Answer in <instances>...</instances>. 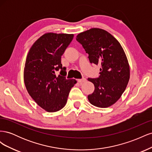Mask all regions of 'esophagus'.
<instances>
[{
    "mask_svg": "<svg viewBox=\"0 0 152 152\" xmlns=\"http://www.w3.org/2000/svg\"><path fill=\"white\" fill-rule=\"evenodd\" d=\"M78 82H79V83H83V82H85L86 81V78H82V79H78L77 80Z\"/></svg>",
    "mask_w": 152,
    "mask_h": 152,
    "instance_id": "obj_1",
    "label": "esophagus"
}]
</instances>
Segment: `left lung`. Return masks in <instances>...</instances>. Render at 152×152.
<instances>
[{"label":"left lung","mask_w":152,"mask_h":152,"mask_svg":"<svg viewBox=\"0 0 152 152\" xmlns=\"http://www.w3.org/2000/svg\"><path fill=\"white\" fill-rule=\"evenodd\" d=\"M76 40L89 54L90 63L102 66L98 78H88L95 89L87 98L96 107H108L121 98L129 80L130 68L124 49L113 36L100 28L82 32Z\"/></svg>","instance_id":"obj_1"}]
</instances>
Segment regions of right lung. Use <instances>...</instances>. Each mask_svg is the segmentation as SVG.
<instances>
[{
    "instance_id": "1",
    "label": "right lung",
    "mask_w": 152,
    "mask_h": 152,
    "mask_svg": "<svg viewBox=\"0 0 152 152\" xmlns=\"http://www.w3.org/2000/svg\"><path fill=\"white\" fill-rule=\"evenodd\" d=\"M73 34L48 33L31 47L26 56L24 82L28 94L41 108L55 112L65 107L69 93L76 83L66 79L61 56L70 44ZM60 72L58 76L56 72Z\"/></svg>"
}]
</instances>
